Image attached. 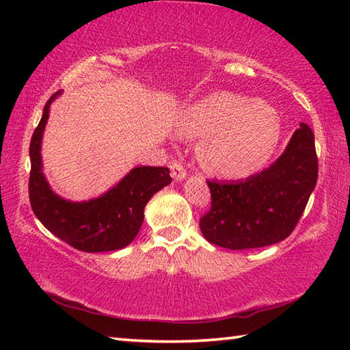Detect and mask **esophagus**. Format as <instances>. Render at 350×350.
Masks as SVG:
<instances>
[{"label":"esophagus","instance_id":"1","mask_svg":"<svg viewBox=\"0 0 350 350\" xmlns=\"http://www.w3.org/2000/svg\"><path fill=\"white\" fill-rule=\"evenodd\" d=\"M170 168H171V177H173L176 182H180V180H183L187 177V171H185V168L182 167L180 163H177V162L171 163Z\"/></svg>","mask_w":350,"mask_h":350}]
</instances>
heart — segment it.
<instances>
[{
	"instance_id": "1",
	"label": "heart",
	"mask_w": 350,
	"mask_h": 350,
	"mask_svg": "<svg viewBox=\"0 0 350 350\" xmlns=\"http://www.w3.org/2000/svg\"><path fill=\"white\" fill-rule=\"evenodd\" d=\"M177 131L183 139H200L198 159L206 171L244 177L267 162L280 140L281 120L269 103L221 91L189 106Z\"/></svg>"
}]
</instances>
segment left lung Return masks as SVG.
Returning a JSON list of instances; mask_svg holds the SVG:
<instances>
[{
  "label": "left lung",
  "mask_w": 350,
  "mask_h": 350,
  "mask_svg": "<svg viewBox=\"0 0 350 350\" xmlns=\"http://www.w3.org/2000/svg\"><path fill=\"white\" fill-rule=\"evenodd\" d=\"M318 179L315 135L306 123L269 168L238 182L206 180L211 210L199 222L204 238L228 250L267 247L293 232Z\"/></svg>",
  "instance_id": "obj_1"
}]
</instances>
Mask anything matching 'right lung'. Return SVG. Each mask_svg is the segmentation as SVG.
<instances>
[{"mask_svg":"<svg viewBox=\"0 0 350 350\" xmlns=\"http://www.w3.org/2000/svg\"><path fill=\"white\" fill-rule=\"evenodd\" d=\"M55 92L43 109L32 135L29 199L38 221L57 238L88 253L114 252L131 244L144 224V210L150 199L171 183L165 167H135L98 198L74 202L54 191L43 173L41 144Z\"/></svg>","mask_w":350,"mask_h":350,"instance_id":"right-lung-1","label":"right lung"}]
</instances>
